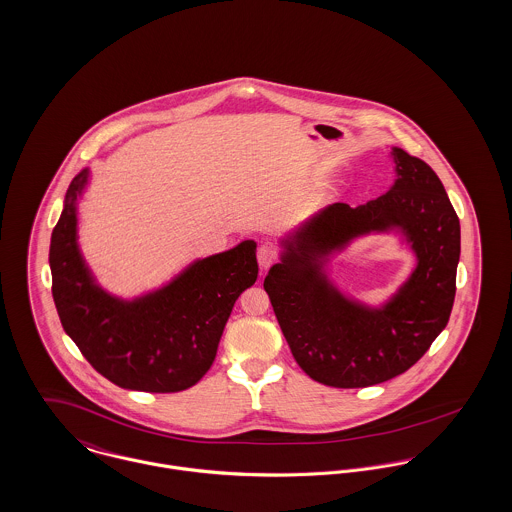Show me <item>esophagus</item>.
Instances as JSON below:
<instances>
[{
    "instance_id": "34e87169",
    "label": "esophagus",
    "mask_w": 512,
    "mask_h": 512,
    "mask_svg": "<svg viewBox=\"0 0 512 512\" xmlns=\"http://www.w3.org/2000/svg\"><path fill=\"white\" fill-rule=\"evenodd\" d=\"M257 259H259V265H261L263 269H269L273 263H276V259H278V251H276L275 245L263 243V245L257 249Z\"/></svg>"
}]
</instances>
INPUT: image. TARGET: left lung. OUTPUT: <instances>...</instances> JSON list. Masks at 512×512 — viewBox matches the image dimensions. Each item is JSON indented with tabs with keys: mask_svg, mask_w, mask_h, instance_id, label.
<instances>
[{
	"mask_svg": "<svg viewBox=\"0 0 512 512\" xmlns=\"http://www.w3.org/2000/svg\"><path fill=\"white\" fill-rule=\"evenodd\" d=\"M395 181L382 197L319 210L282 243L265 276L278 325L300 368L319 384L368 388L409 370L446 327L456 296L460 220L438 175L392 148ZM397 231L418 267L380 309L345 297L326 276L328 257L353 238Z\"/></svg>",
	"mask_w": 512,
	"mask_h": 512,
	"instance_id": "1",
	"label": "left lung"
}]
</instances>
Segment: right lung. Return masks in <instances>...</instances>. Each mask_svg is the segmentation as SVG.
Masks as SVG:
<instances>
[{
	"label": "right lung",
	"mask_w": 512,
	"mask_h": 512,
	"mask_svg": "<svg viewBox=\"0 0 512 512\" xmlns=\"http://www.w3.org/2000/svg\"><path fill=\"white\" fill-rule=\"evenodd\" d=\"M83 169L68 187L50 239L52 296L64 331L87 362L124 390L171 394L195 386L212 366L239 294L259 267L253 239L206 259L154 292L122 300L103 290L78 245Z\"/></svg>",
	"instance_id": "obj_1"
}]
</instances>
